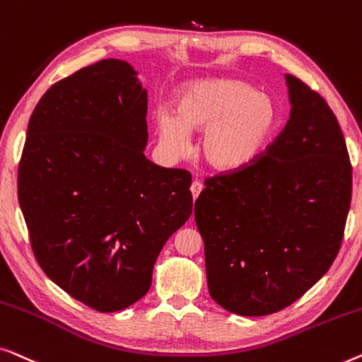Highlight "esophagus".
Returning a JSON list of instances; mask_svg holds the SVG:
<instances>
[{
	"label": "esophagus",
	"mask_w": 362,
	"mask_h": 362,
	"mask_svg": "<svg viewBox=\"0 0 362 362\" xmlns=\"http://www.w3.org/2000/svg\"><path fill=\"white\" fill-rule=\"evenodd\" d=\"M203 190V185L198 180H195L192 183V187H190V192H192V197H193V200H197L198 198V195H200V192Z\"/></svg>",
	"instance_id": "esophagus-1"
}]
</instances>
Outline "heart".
<instances>
[{"instance_id": "1", "label": "heart", "mask_w": 362, "mask_h": 362, "mask_svg": "<svg viewBox=\"0 0 362 362\" xmlns=\"http://www.w3.org/2000/svg\"><path fill=\"white\" fill-rule=\"evenodd\" d=\"M276 128L277 108L266 93L225 78L192 81L179 95L175 116H156L157 136L172 156L185 154L188 134L203 132L200 152L218 172H238L254 164Z\"/></svg>"}]
</instances>
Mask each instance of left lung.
<instances>
[{
	"instance_id": "left-lung-1",
	"label": "left lung",
	"mask_w": 362,
	"mask_h": 362,
	"mask_svg": "<svg viewBox=\"0 0 362 362\" xmlns=\"http://www.w3.org/2000/svg\"><path fill=\"white\" fill-rule=\"evenodd\" d=\"M290 118L246 169L208 177L195 202L208 290L228 312L264 317L292 305L338 256L353 169L322 95L285 75Z\"/></svg>"
}]
</instances>
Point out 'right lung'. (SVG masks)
I'll return each mask as SVG.
<instances>
[{
	"label": "right lung",
	"mask_w": 362,
	"mask_h": 362,
	"mask_svg": "<svg viewBox=\"0 0 362 362\" xmlns=\"http://www.w3.org/2000/svg\"><path fill=\"white\" fill-rule=\"evenodd\" d=\"M124 60L54 83L28 124L18 197L39 266L101 313L144 297L160 249L192 215V175L146 159L147 91Z\"/></svg>",
	"instance_id": "obj_1"
}]
</instances>
